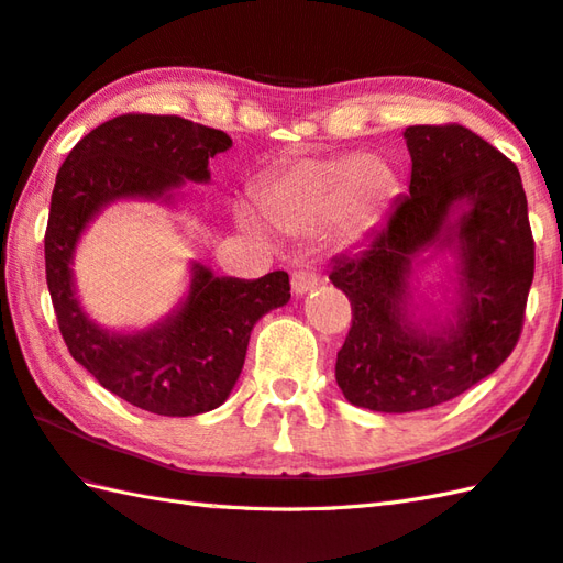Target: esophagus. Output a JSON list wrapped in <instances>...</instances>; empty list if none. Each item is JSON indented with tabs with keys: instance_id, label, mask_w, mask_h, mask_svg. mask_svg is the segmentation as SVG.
I'll list each match as a JSON object with an SVG mask.
<instances>
[{
	"instance_id": "obj_1",
	"label": "esophagus",
	"mask_w": 563,
	"mask_h": 563,
	"mask_svg": "<svg viewBox=\"0 0 563 563\" xmlns=\"http://www.w3.org/2000/svg\"><path fill=\"white\" fill-rule=\"evenodd\" d=\"M317 283H319V278H317L314 273H310V271H297V273L292 275V280H290L292 295H295V297H302V295H307L310 290H314Z\"/></svg>"
}]
</instances>
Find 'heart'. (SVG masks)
<instances>
[{"label": "heart", "instance_id": "heart-1", "mask_svg": "<svg viewBox=\"0 0 563 563\" xmlns=\"http://www.w3.org/2000/svg\"><path fill=\"white\" fill-rule=\"evenodd\" d=\"M398 195V173L383 158H297L258 180L253 197L261 214L236 207V224L258 241L271 239V224L288 236L322 231L329 241L351 244L380 222Z\"/></svg>", "mask_w": 563, "mask_h": 563}]
</instances>
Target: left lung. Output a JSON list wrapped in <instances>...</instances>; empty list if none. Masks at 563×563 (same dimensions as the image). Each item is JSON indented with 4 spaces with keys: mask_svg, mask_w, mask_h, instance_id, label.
<instances>
[{
    "mask_svg": "<svg viewBox=\"0 0 563 563\" xmlns=\"http://www.w3.org/2000/svg\"><path fill=\"white\" fill-rule=\"evenodd\" d=\"M410 195L329 280L349 297L336 354L344 398L373 412H415L466 393L512 354L534 244L520 170L473 131L407 126ZM437 277L420 291L423 275Z\"/></svg>",
    "mask_w": 563,
    "mask_h": 563,
    "instance_id": "8db88e82",
    "label": "left lung"
}]
</instances>
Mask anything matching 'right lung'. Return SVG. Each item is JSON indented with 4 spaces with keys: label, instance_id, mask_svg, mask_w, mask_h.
<instances>
[{
    "label": "right lung",
    "instance_id": "right-lung-1",
    "mask_svg": "<svg viewBox=\"0 0 563 563\" xmlns=\"http://www.w3.org/2000/svg\"><path fill=\"white\" fill-rule=\"evenodd\" d=\"M231 148L224 131L180 117L124 114L92 129L60 165L46 229V280L70 356L141 410L192 417L222 405L241 376L251 329L290 300L285 271L244 280L190 261L180 302L156 322L109 329L77 295L75 253L107 207L141 200L178 209L187 183L207 185L209 158Z\"/></svg>",
    "mask_w": 563,
    "mask_h": 563
}]
</instances>
